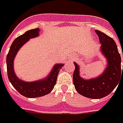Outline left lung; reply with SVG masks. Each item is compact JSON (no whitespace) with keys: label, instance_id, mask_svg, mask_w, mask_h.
I'll return each mask as SVG.
<instances>
[{"label":"left lung","instance_id":"1","mask_svg":"<svg viewBox=\"0 0 123 123\" xmlns=\"http://www.w3.org/2000/svg\"><path fill=\"white\" fill-rule=\"evenodd\" d=\"M95 31L101 44L100 51L106 59V67L99 76L86 79L80 76L79 65L74 62L75 68L73 79L79 94L88 98L100 99L110 94L118 85L121 78L123 79V68L122 70L121 55L114 40L98 30Z\"/></svg>","mask_w":123,"mask_h":123}]
</instances>
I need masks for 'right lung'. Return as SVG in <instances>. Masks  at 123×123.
Here are the masks:
<instances>
[{
	"label": "right lung",
	"instance_id": "1",
	"mask_svg": "<svg viewBox=\"0 0 123 123\" xmlns=\"http://www.w3.org/2000/svg\"><path fill=\"white\" fill-rule=\"evenodd\" d=\"M39 32V28L31 30L17 37L11 44L6 56V68L9 81L20 94L30 98L44 96L50 93L56 83L59 71L64 65L61 63L56 64L45 78L34 81H25L16 75L13 67L16 55L27 42L31 38L37 37Z\"/></svg>",
	"mask_w": 123,
	"mask_h": 123
}]
</instances>
